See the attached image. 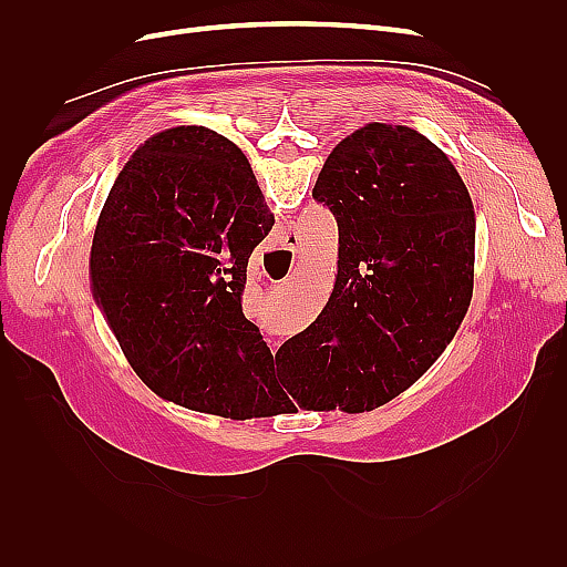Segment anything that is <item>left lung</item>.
<instances>
[{"instance_id":"8db88e82","label":"left lung","mask_w":567,"mask_h":567,"mask_svg":"<svg viewBox=\"0 0 567 567\" xmlns=\"http://www.w3.org/2000/svg\"><path fill=\"white\" fill-rule=\"evenodd\" d=\"M312 198L338 221V277L321 315L279 348V381L307 409L359 414L419 381L466 317L475 213L450 158L385 123L331 151Z\"/></svg>"}]
</instances>
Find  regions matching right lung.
<instances>
[{"label": "right lung", "mask_w": 567, "mask_h": 567, "mask_svg": "<svg viewBox=\"0 0 567 567\" xmlns=\"http://www.w3.org/2000/svg\"><path fill=\"white\" fill-rule=\"evenodd\" d=\"M274 215L244 151L182 125L132 153L99 215L92 290L136 375L161 398L244 419L274 354L246 319L248 257Z\"/></svg>", "instance_id": "1"}]
</instances>
